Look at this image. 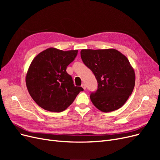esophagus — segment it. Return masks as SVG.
<instances>
[{"instance_id":"1","label":"esophagus","mask_w":160,"mask_h":160,"mask_svg":"<svg viewBox=\"0 0 160 160\" xmlns=\"http://www.w3.org/2000/svg\"><path fill=\"white\" fill-rule=\"evenodd\" d=\"M81 87L83 88V89H86V85H85V84H84V83H83V84L81 85Z\"/></svg>"}]
</instances>
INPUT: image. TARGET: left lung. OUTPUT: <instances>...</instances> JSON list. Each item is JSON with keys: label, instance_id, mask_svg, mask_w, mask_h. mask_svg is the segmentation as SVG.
I'll return each mask as SVG.
<instances>
[{"label": "left lung", "instance_id": "8db88e82", "mask_svg": "<svg viewBox=\"0 0 160 160\" xmlns=\"http://www.w3.org/2000/svg\"><path fill=\"white\" fill-rule=\"evenodd\" d=\"M81 57L98 81L92 103L103 112L122 108L132 95L135 81L134 69L128 58L114 49H82Z\"/></svg>", "mask_w": 160, "mask_h": 160}]
</instances>
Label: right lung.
<instances>
[{"mask_svg":"<svg viewBox=\"0 0 160 160\" xmlns=\"http://www.w3.org/2000/svg\"><path fill=\"white\" fill-rule=\"evenodd\" d=\"M78 51L48 48L34 58L26 75L28 93L36 103L52 112H61L73 102L81 87L73 84L66 69Z\"/></svg>","mask_w":160,"mask_h":160,"instance_id":"1","label":"right lung"}]
</instances>
